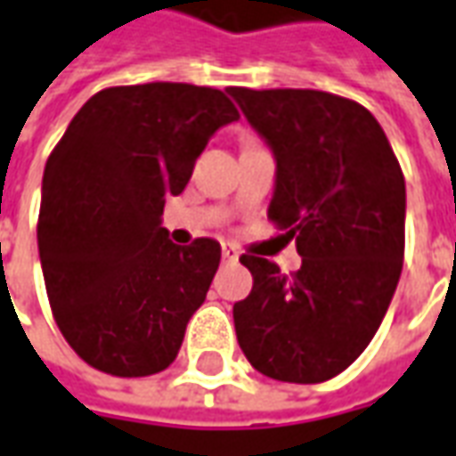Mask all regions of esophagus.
<instances>
[{"label": "esophagus", "mask_w": 456, "mask_h": 456, "mask_svg": "<svg viewBox=\"0 0 456 456\" xmlns=\"http://www.w3.org/2000/svg\"><path fill=\"white\" fill-rule=\"evenodd\" d=\"M222 256H224L227 262H237V259H240V252H237L232 244H224V247H222Z\"/></svg>", "instance_id": "1"}]
</instances>
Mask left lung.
I'll use <instances>...</instances> for the list:
<instances>
[{"label": "left lung", "mask_w": 456, "mask_h": 456, "mask_svg": "<svg viewBox=\"0 0 456 456\" xmlns=\"http://www.w3.org/2000/svg\"><path fill=\"white\" fill-rule=\"evenodd\" d=\"M277 162L267 216L297 244L302 267L241 254L254 287L234 305L244 357L272 379L327 382L377 334L404 259L407 191L379 122L352 99L317 89L229 86Z\"/></svg>", "instance_id": "left-lung-1"}]
</instances>
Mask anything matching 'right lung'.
<instances>
[{"instance_id": "right-lung-1", "label": "right lung", "mask_w": 456, "mask_h": 456, "mask_svg": "<svg viewBox=\"0 0 456 456\" xmlns=\"http://www.w3.org/2000/svg\"><path fill=\"white\" fill-rule=\"evenodd\" d=\"M237 119L212 86H110L49 154L37 224L46 297L64 339L94 370L150 377L179 354L222 247L169 241L164 202L184 191L216 129Z\"/></svg>"}]
</instances>
